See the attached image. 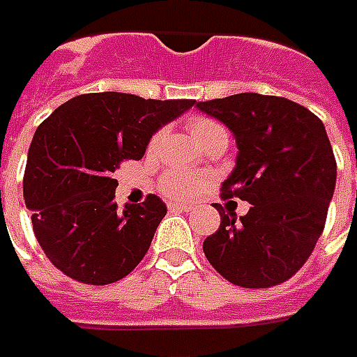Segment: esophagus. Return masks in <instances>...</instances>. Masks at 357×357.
<instances>
[{
    "instance_id": "obj_1",
    "label": "esophagus",
    "mask_w": 357,
    "mask_h": 357,
    "mask_svg": "<svg viewBox=\"0 0 357 357\" xmlns=\"http://www.w3.org/2000/svg\"><path fill=\"white\" fill-rule=\"evenodd\" d=\"M169 209H176V211H192L190 204H178V202H173L169 204Z\"/></svg>"
}]
</instances>
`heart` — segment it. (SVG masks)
Returning a JSON list of instances; mask_svg holds the SVG:
<instances>
[{"label":"heart","instance_id":"heart-1","mask_svg":"<svg viewBox=\"0 0 357 357\" xmlns=\"http://www.w3.org/2000/svg\"><path fill=\"white\" fill-rule=\"evenodd\" d=\"M186 126H188V132H190L192 140L196 142V146L202 151H206L217 140H223V138L229 140L225 126L221 123H217L215 119L192 117ZM159 138H161V132H155L151 136L150 144H148V151H153L158 148ZM206 184L207 181L204 176L171 169V171L163 173V176L159 178L158 188L165 198L194 199L202 194V190L206 188Z\"/></svg>","mask_w":357,"mask_h":357}]
</instances>
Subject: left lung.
I'll use <instances>...</instances> for the list:
<instances>
[{"label": "left lung", "instance_id": "8db88e82", "mask_svg": "<svg viewBox=\"0 0 357 357\" xmlns=\"http://www.w3.org/2000/svg\"><path fill=\"white\" fill-rule=\"evenodd\" d=\"M196 107L229 126L238 158L221 198L252 204L236 221L221 215L204 254L225 279L244 288H271L302 269L325 229L336 161L325 126L300 103L244 92Z\"/></svg>", "mask_w": 357, "mask_h": 357}]
</instances>
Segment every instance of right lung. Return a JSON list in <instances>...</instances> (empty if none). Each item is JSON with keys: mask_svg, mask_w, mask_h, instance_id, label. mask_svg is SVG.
Listing matches in <instances>:
<instances>
[{"mask_svg": "<svg viewBox=\"0 0 357 357\" xmlns=\"http://www.w3.org/2000/svg\"><path fill=\"white\" fill-rule=\"evenodd\" d=\"M194 103L82 93L38 126L22 192L38 242L59 271L102 287L142 261L167 206L150 194L119 213L113 176L126 159H142L151 134Z\"/></svg>", "mask_w": 357, "mask_h": 357, "instance_id": "obj_1", "label": "right lung"}]
</instances>
